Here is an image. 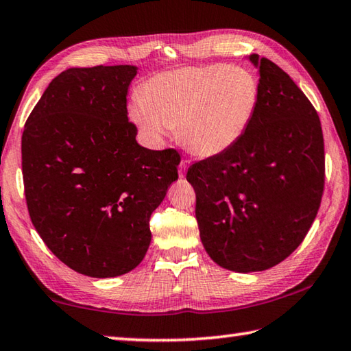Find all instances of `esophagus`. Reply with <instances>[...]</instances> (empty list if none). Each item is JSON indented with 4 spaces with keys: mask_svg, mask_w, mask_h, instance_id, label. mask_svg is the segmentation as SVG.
I'll use <instances>...</instances> for the list:
<instances>
[{
    "mask_svg": "<svg viewBox=\"0 0 351 351\" xmlns=\"http://www.w3.org/2000/svg\"><path fill=\"white\" fill-rule=\"evenodd\" d=\"M187 167H189V164L186 162V161H184V159H182V161L180 162V176L182 178L184 176V173H186V170H187Z\"/></svg>",
    "mask_w": 351,
    "mask_h": 351,
    "instance_id": "34e87169",
    "label": "esophagus"
}]
</instances>
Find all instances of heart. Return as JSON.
I'll list each match as a JSON object with an SVG mask.
<instances>
[{"label":"heart","mask_w":351,"mask_h":351,"mask_svg":"<svg viewBox=\"0 0 351 351\" xmlns=\"http://www.w3.org/2000/svg\"><path fill=\"white\" fill-rule=\"evenodd\" d=\"M260 97L255 75L245 68L212 63L152 75L130 116L147 134L176 130L180 144L201 158L230 150L251 125Z\"/></svg>","instance_id":"b5f03b06"}]
</instances>
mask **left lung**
Returning <instances> with one entry per match:
<instances>
[{"label": "left lung", "mask_w": 351, "mask_h": 351, "mask_svg": "<svg viewBox=\"0 0 351 351\" xmlns=\"http://www.w3.org/2000/svg\"><path fill=\"white\" fill-rule=\"evenodd\" d=\"M260 97L251 125L219 156L195 161L187 181L197 195L199 237L226 269H269L310 230L325 186L324 134L317 111L293 79L251 56Z\"/></svg>", "instance_id": "obj_1"}]
</instances>
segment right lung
<instances>
[{
    "mask_svg": "<svg viewBox=\"0 0 351 351\" xmlns=\"http://www.w3.org/2000/svg\"><path fill=\"white\" fill-rule=\"evenodd\" d=\"M136 66L69 68L46 88L25 123L23 182L29 217L56 257L105 278L138 266L150 218L178 180L175 148L136 142L127 93Z\"/></svg>",
    "mask_w": 351,
    "mask_h": 351,
    "instance_id": "1",
    "label": "right lung"
}]
</instances>
